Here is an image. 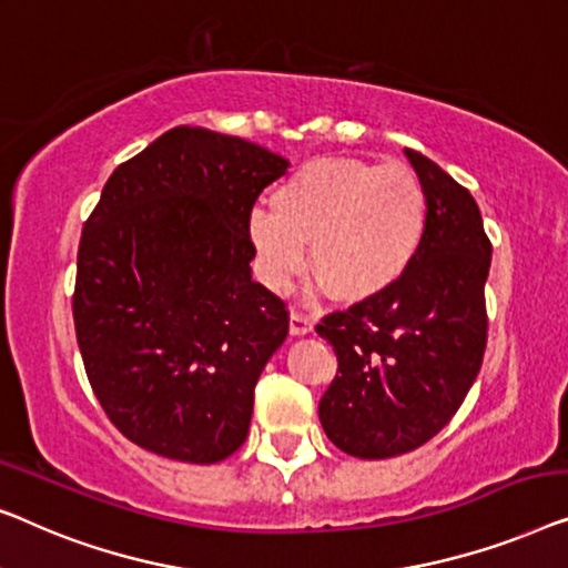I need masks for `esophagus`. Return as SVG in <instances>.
Wrapping results in <instances>:
<instances>
[{"instance_id": "obj_1", "label": "esophagus", "mask_w": 568, "mask_h": 568, "mask_svg": "<svg viewBox=\"0 0 568 568\" xmlns=\"http://www.w3.org/2000/svg\"><path fill=\"white\" fill-rule=\"evenodd\" d=\"M314 332V318L301 314V311H293L291 314V334L293 337H303V334Z\"/></svg>"}]
</instances>
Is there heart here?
<instances>
[{
  "label": "heart",
  "instance_id": "1",
  "mask_svg": "<svg viewBox=\"0 0 568 568\" xmlns=\"http://www.w3.org/2000/svg\"><path fill=\"white\" fill-rule=\"evenodd\" d=\"M254 213L250 236L267 287L285 291L306 262L334 301L365 303L412 267L427 234V190L406 164L314 159Z\"/></svg>",
  "mask_w": 568,
  "mask_h": 568
}]
</instances>
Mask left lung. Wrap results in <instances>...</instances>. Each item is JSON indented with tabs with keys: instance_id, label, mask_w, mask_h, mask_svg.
<instances>
[{
	"instance_id": "8db88e82",
	"label": "left lung",
	"mask_w": 568,
	"mask_h": 568,
	"mask_svg": "<svg viewBox=\"0 0 568 568\" xmlns=\"http://www.w3.org/2000/svg\"><path fill=\"white\" fill-rule=\"evenodd\" d=\"M427 190V234L412 267L378 298L326 314L316 332L337 355L318 402L329 440L355 458H394L453 419L481 371L491 242L474 195L406 149Z\"/></svg>"
}]
</instances>
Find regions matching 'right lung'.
<instances>
[{
  "label": "right lung",
  "instance_id": "right-lung-1",
  "mask_svg": "<svg viewBox=\"0 0 568 568\" xmlns=\"http://www.w3.org/2000/svg\"><path fill=\"white\" fill-rule=\"evenodd\" d=\"M287 159L178 125L110 174L77 254V342L108 419L143 450L219 463L246 440L254 386L287 337L252 281L250 219Z\"/></svg>",
  "mask_w": 568,
  "mask_h": 568
}]
</instances>
